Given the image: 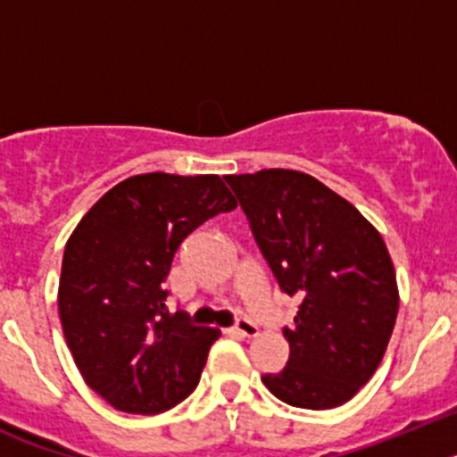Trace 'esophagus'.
<instances>
[{
	"mask_svg": "<svg viewBox=\"0 0 457 457\" xmlns=\"http://www.w3.org/2000/svg\"><path fill=\"white\" fill-rule=\"evenodd\" d=\"M228 332L231 334H236V337H256L258 334V327L253 325L252 320H247V318H240V320L236 322V325L231 327V329H228Z\"/></svg>",
	"mask_w": 457,
	"mask_h": 457,
	"instance_id": "34e87169",
	"label": "esophagus"
}]
</instances>
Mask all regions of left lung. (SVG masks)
<instances>
[{
	"label": "left lung",
	"instance_id": "obj_1",
	"mask_svg": "<svg viewBox=\"0 0 457 457\" xmlns=\"http://www.w3.org/2000/svg\"><path fill=\"white\" fill-rule=\"evenodd\" d=\"M281 293L300 302L286 366L265 373L278 401L329 410L373 378L398 316L386 245L337 192L293 169L224 176Z\"/></svg>",
	"mask_w": 457,
	"mask_h": 457
}]
</instances>
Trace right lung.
Instances as JSON below:
<instances>
[{
    "label": "right lung",
    "mask_w": 457,
    "mask_h": 457,
    "mask_svg": "<svg viewBox=\"0 0 457 457\" xmlns=\"http://www.w3.org/2000/svg\"><path fill=\"white\" fill-rule=\"evenodd\" d=\"M236 205L220 176L141 173L109 189L72 231L59 281L63 337L112 407L160 414L196 389L220 332L171 313L164 278L185 237Z\"/></svg>",
    "instance_id": "obj_1"
}]
</instances>
